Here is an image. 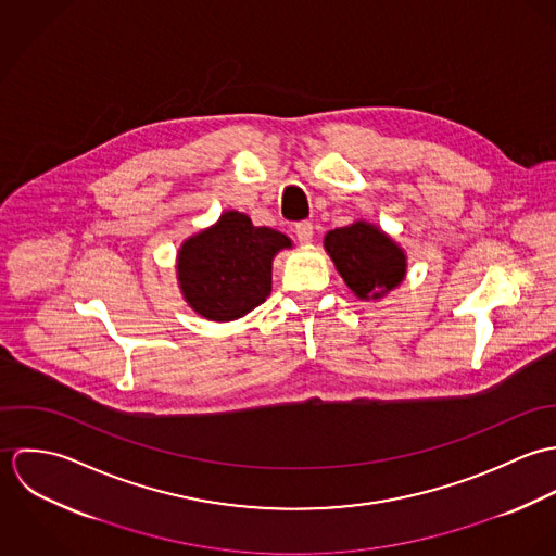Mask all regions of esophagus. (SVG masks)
<instances>
[{"label":"esophagus","instance_id":"1","mask_svg":"<svg viewBox=\"0 0 556 556\" xmlns=\"http://www.w3.org/2000/svg\"><path fill=\"white\" fill-rule=\"evenodd\" d=\"M313 236H315V227H313V223L302 220V223H298V225H295V238L300 239V243H311V241H313Z\"/></svg>","mask_w":556,"mask_h":556}]
</instances>
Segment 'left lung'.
Wrapping results in <instances>:
<instances>
[{"label": "left lung", "mask_w": 556, "mask_h": 556, "mask_svg": "<svg viewBox=\"0 0 556 556\" xmlns=\"http://www.w3.org/2000/svg\"><path fill=\"white\" fill-rule=\"evenodd\" d=\"M325 250L346 287L362 300L386 295L406 274L404 252L383 231L366 223L329 231Z\"/></svg>", "instance_id": "8db88e82"}]
</instances>
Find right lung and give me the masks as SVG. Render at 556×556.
I'll use <instances>...</instances> for the list:
<instances>
[{
	"label": "right lung",
	"instance_id": "obj_1",
	"mask_svg": "<svg viewBox=\"0 0 556 556\" xmlns=\"http://www.w3.org/2000/svg\"><path fill=\"white\" fill-rule=\"evenodd\" d=\"M291 239L227 212L218 225L184 241L177 274L186 302L212 320H233L271 293V258Z\"/></svg>",
	"mask_w": 556,
	"mask_h": 556
}]
</instances>
